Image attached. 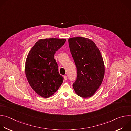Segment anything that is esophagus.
Returning <instances> with one entry per match:
<instances>
[{
	"instance_id": "34e87169",
	"label": "esophagus",
	"mask_w": 131,
	"mask_h": 131,
	"mask_svg": "<svg viewBox=\"0 0 131 131\" xmlns=\"http://www.w3.org/2000/svg\"><path fill=\"white\" fill-rule=\"evenodd\" d=\"M64 79H65V80H67V76H64Z\"/></svg>"
}]
</instances>
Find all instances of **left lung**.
<instances>
[{"label":"left lung","mask_w":131,"mask_h":131,"mask_svg":"<svg viewBox=\"0 0 131 131\" xmlns=\"http://www.w3.org/2000/svg\"><path fill=\"white\" fill-rule=\"evenodd\" d=\"M70 53L77 68V78L73 84L76 94L83 98L94 95L103 81L105 67L95 43L81 37L68 39Z\"/></svg>","instance_id":"8db88e82"}]
</instances>
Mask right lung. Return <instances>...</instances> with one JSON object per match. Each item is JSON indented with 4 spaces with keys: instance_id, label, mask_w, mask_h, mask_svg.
Returning a JSON list of instances; mask_svg holds the SVG:
<instances>
[{
    "instance_id": "add662e5",
    "label": "right lung",
    "mask_w": 131,
    "mask_h": 131,
    "mask_svg": "<svg viewBox=\"0 0 131 131\" xmlns=\"http://www.w3.org/2000/svg\"><path fill=\"white\" fill-rule=\"evenodd\" d=\"M66 42L65 39H40L29 51L25 63V73L32 89L40 96L48 98L63 83L54 55Z\"/></svg>"
}]
</instances>
